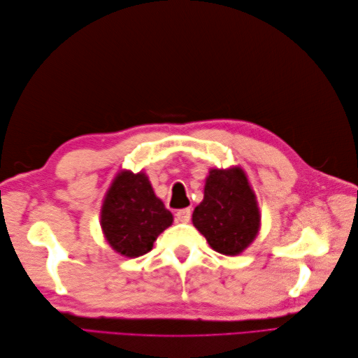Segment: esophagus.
Segmentation results:
<instances>
[{
	"instance_id": "34e87169",
	"label": "esophagus",
	"mask_w": 358,
	"mask_h": 358,
	"mask_svg": "<svg viewBox=\"0 0 358 358\" xmlns=\"http://www.w3.org/2000/svg\"><path fill=\"white\" fill-rule=\"evenodd\" d=\"M191 209L189 208H186V209H180V210H177V214H175V217H177V220L178 222H181V223H187L189 220H191Z\"/></svg>"
}]
</instances>
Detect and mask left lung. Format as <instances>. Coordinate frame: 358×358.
Instances as JSON below:
<instances>
[{
  "label": "left lung",
  "mask_w": 358,
  "mask_h": 358,
  "mask_svg": "<svg viewBox=\"0 0 358 358\" xmlns=\"http://www.w3.org/2000/svg\"><path fill=\"white\" fill-rule=\"evenodd\" d=\"M192 223L223 255H238L255 240L260 210L241 167L209 171L204 199L194 209Z\"/></svg>",
  "instance_id": "obj_1"
}]
</instances>
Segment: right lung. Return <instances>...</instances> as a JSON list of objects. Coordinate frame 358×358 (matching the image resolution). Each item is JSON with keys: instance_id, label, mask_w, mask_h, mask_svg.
I'll return each mask as SVG.
<instances>
[{"instance_id": "right-lung-1", "label": "right lung", "mask_w": 358, "mask_h": 358, "mask_svg": "<svg viewBox=\"0 0 358 358\" xmlns=\"http://www.w3.org/2000/svg\"><path fill=\"white\" fill-rule=\"evenodd\" d=\"M173 217L154 194L146 173L121 171L104 196L101 229L115 252L135 258L148 254Z\"/></svg>"}]
</instances>
